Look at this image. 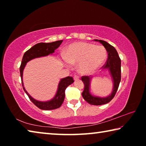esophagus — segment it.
<instances>
[{
  "mask_svg": "<svg viewBox=\"0 0 146 146\" xmlns=\"http://www.w3.org/2000/svg\"><path fill=\"white\" fill-rule=\"evenodd\" d=\"M73 78H74V80H77V79L80 78V76H79L78 75H75L73 76Z\"/></svg>",
  "mask_w": 146,
  "mask_h": 146,
  "instance_id": "1",
  "label": "esophagus"
}]
</instances>
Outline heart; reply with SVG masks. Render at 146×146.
<instances>
[{"instance_id":"b5f03b06","label":"heart","mask_w":146,"mask_h":146,"mask_svg":"<svg viewBox=\"0 0 146 146\" xmlns=\"http://www.w3.org/2000/svg\"><path fill=\"white\" fill-rule=\"evenodd\" d=\"M105 48L92 44L78 42L71 45L65 53V58L70 64L79 63V70L89 73L96 70L105 60Z\"/></svg>"}]
</instances>
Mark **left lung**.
I'll list each match as a JSON object with an SVG mask.
<instances>
[{
    "label": "left lung",
    "mask_w": 146,
    "mask_h": 146,
    "mask_svg": "<svg viewBox=\"0 0 146 146\" xmlns=\"http://www.w3.org/2000/svg\"><path fill=\"white\" fill-rule=\"evenodd\" d=\"M95 41H98L104 46L108 52V59L104 65L102 66L103 68H108L111 74L113 80V90L111 95L106 98H100L93 97L90 93L89 88H90V78L88 76H82L81 79L84 83V89L82 93V95L86 102L92 105H103L110 102L114 98L116 93L119 86V84L121 80V60L118 56L116 49L113 46L111 45L107 42L102 40L95 39Z\"/></svg>",
    "instance_id": "1"
}]
</instances>
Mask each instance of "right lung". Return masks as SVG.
<instances>
[{
	"mask_svg": "<svg viewBox=\"0 0 146 146\" xmlns=\"http://www.w3.org/2000/svg\"><path fill=\"white\" fill-rule=\"evenodd\" d=\"M62 41L63 40H57L49 43H38L28 49V51H26L23 55L21 65L20 66V74H21L22 85H23L24 91L28 95L30 100L36 107L40 109V110H51L60 108L61 105L62 104L64 98H65L66 89L67 88L68 86H70L74 82L73 78L72 76H67V77L62 79L60 82H59L57 93H56L55 97L50 101L40 102V101H37L32 98L24 89L23 82V70L25 67L26 63L29 60H31V59L40 57V56H47L49 54H52L54 53L55 49L60 46Z\"/></svg>",
	"mask_w": 146,
	"mask_h": 146,
	"instance_id": "add662e5",
	"label": "right lung"
}]
</instances>
